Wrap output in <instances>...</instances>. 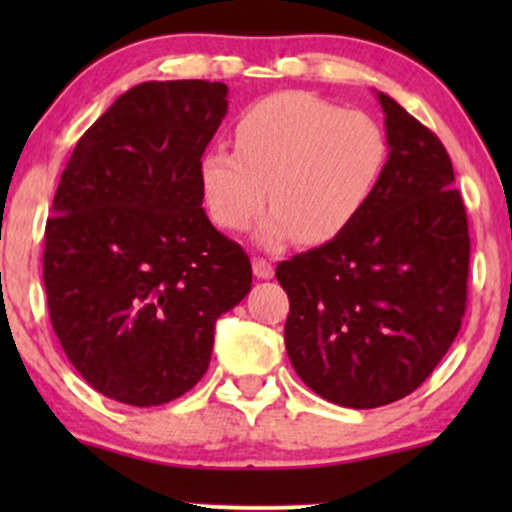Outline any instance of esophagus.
<instances>
[{
    "label": "esophagus",
    "instance_id": "34e87169",
    "mask_svg": "<svg viewBox=\"0 0 512 512\" xmlns=\"http://www.w3.org/2000/svg\"><path fill=\"white\" fill-rule=\"evenodd\" d=\"M252 272H255L257 279H272L274 267L272 262L262 260V257H255V260H252Z\"/></svg>",
    "mask_w": 512,
    "mask_h": 512
}]
</instances>
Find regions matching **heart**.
I'll use <instances>...</instances> for the list:
<instances>
[{"mask_svg":"<svg viewBox=\"0 0 512 512\" xmlns=\"http://www.w3.org/2000/svg\"><path fill=\"white\" fill-rule=\"evenodd\" d=\"M236 151H204L197 178L209 219L243 231L269 195L257 240L327 243L349 228L373 197L387 139L373 117L310 93L262 98L238 117Z\"/></svg>","mask_w":512,"mask_h":512,"instance_id":"obj_1","label":"heart"}]
</instances>
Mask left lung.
Segmentation results:
<instances>
[{"mask_svg":"<svg viewBox=\"0 0 512 512\" xmlns=\"http://www.w3.org/2000/svg\"><path fill=\"white\" fill-rule=\"evenodd\" d=\"M387 154L373 197L330 243L276 267L289 293L291 366L327 402L375 409L414 392L460 332L467 211L431 129L387 93Z\"/></svg>","mask_w":512,"mask_h":512,"instance_id":"left-lung-1","label":"left lung"}]
</instances>
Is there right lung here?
Listing matches in <instances>:
<instances>
[{
	"mask_svg": "<svg viewBox=\"0 0 512 512\" xmlns=\"http://www.w3.org/2000/svg\"><path fill=\"white\" fill-rule=\"evenodd\" d=\"M219 81H144L86 129L64 168L43 281L52 330L93 390L158 407L207 373L214 327L252 286L211 226L197 166L228 113Z\"/></svg>",
	"mask_w": 512,
	"mask_h": 512,
	"instance_id": "add662e5",
	"label": "right lung"
}]
</instances>
